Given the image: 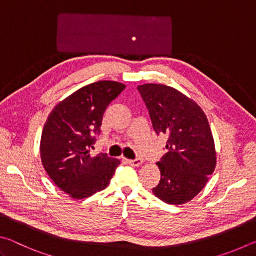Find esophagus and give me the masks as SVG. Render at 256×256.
Instances as JSON below:
<instances>
[{
    "label": "esophagus",
    "instance_id": "esophagus-1",
    "mask_svg": "<svg viewBox=\"0 0 256 256\" xmlns=\"http://www.w3.org/2000/svg\"><path fill=\"white\" fill-rule=\"evenodd\" d=\"M126 162L128 164H131V166H134V167H138L141 166L142 164H144V160L138 158V159H134V160H131V159H126Z\"/></svg>",
    "mask_w": 256,
    "mask_h": 256
}]
</instances>
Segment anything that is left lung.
Returning a JSON list of instances; mask_svg holds the SVG:
<instances>
[{
    "mask_svg": "<svg viewBox=\"0 0 256 256\" xmlns=\"http://www.w3.org/2000/svg\"><path fill=\"white\" fill-rule=\"evenodd\" d=\"M138 90L154 132L167 136V152L157 162L160 182L152 192L168 204H184L201 192L216 168L209 122L193 99L172 86L144 84Z\"/></svg>",
    "mask_w": 256,
    "mask_h": 256,
    "instance_id": "1",
    "label": "left lung"
}]
</instances>
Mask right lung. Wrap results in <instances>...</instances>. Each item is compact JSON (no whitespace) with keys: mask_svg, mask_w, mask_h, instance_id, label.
<instances>
[{"mask_svg":"<svg viewBox=\"0 0 256 256\" xmlns=\"http://www.w3.org/2000/svg\"><path fill=\"white\" fill-rule=\"evenodd\" d=\"M125 89L104 80L84 86L63 99L47 118L40 138L42 164L54 184L72 198H86L106 188L120 160L92 156L104 112Z\"/></svg>","mask_w":256,"mask_h":256,"instance_id":"1","label":"right lung"}]
</instances>
